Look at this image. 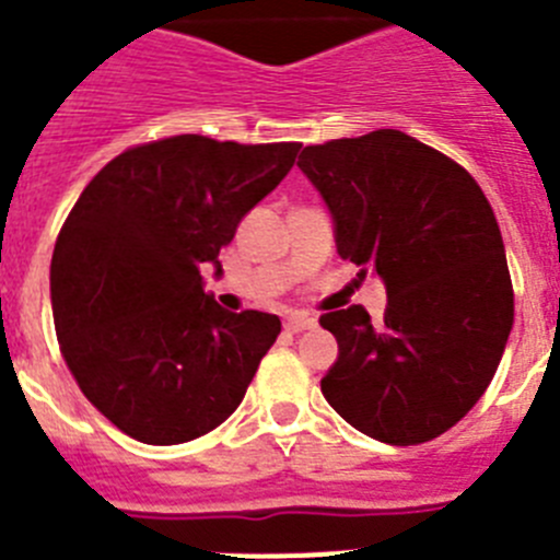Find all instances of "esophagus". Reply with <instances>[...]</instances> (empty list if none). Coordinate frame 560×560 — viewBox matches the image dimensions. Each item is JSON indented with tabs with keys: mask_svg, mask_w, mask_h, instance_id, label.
Returning <instances> with one entry per match:
<instances>
[{
	"mask_svg": "<svg viewBox=\"0 0 560 560\" xmlns=\"http://www.w3.org/2000/svg\"><path fill=\"white\" fill-rule=\"evenodd\" d=\"M316 319L311 314H291L289 319H285V330H291V334H300V330H308L314 328Z\"/></svg>",
	"mask_w": 560,
	"mask_h": 560,
	"instance_id": "1",
	"label": "esophagus"
}]
</instances>
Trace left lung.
Masks as SVG:
<instances>
[{"mask_svg":"<svg viewBox=\"0 0 560 560\" xmlns=\"http://www.w3.org/2000/svg\"><path fill=\"white\" fill-rule=\"evenodd\" d=\"M323 192L336 249L387 285L384 323L361 305L319 325L339 341L323 395L350 427L418 446L471 412L513 328L497 215L471 173L395 128L300 153Z\"/></svg>","mask_w":560,"mask_h":560,"instance_id":"1","label":"left lung"}]
</instances>
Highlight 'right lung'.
<instances>
[{
  "label": "right lung",
  "mask_w": 560,
  "mask_h": 560,
  "mask_svg": "<svg viewBox=\"0 0 560 560\" xmlns=\"http://www.w3.org/2000/svg\"><path fill=\"white\" fill-rule=\"evenodd\" d=\"M300 148L179 133L128 148L83 187L52 252V316L81 393L128 438L187 443L244 400L280 319L221 308L201 264L221 275L219 252Z\"/></svg>",
  "instance_id": "1"
}]
</instances>
